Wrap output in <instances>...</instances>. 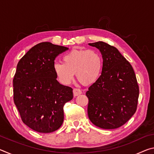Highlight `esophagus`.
Listing matches in <instances>:
<instances>
[{
	"instance_id": "1",
	"label": "esophagus",
	"mask_w": 154,
	"mask_h": 154,
	"mask_svg": "<svg viewBox=\"0 0 154 154\" xmlns=\"http://www.w3.org/2000/svg\"><path fill=\"white\" fill-rule=\"evenodd\" d=\"M82 90L78 89V88H74L73 89V95L75 96H79L80 94H82Z\"/></svg>"
}]
</instances>
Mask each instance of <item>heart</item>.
I'll list each match as a JSON object with an SVG mask.
<instances>
[{
    "instance_id": "obj_1",
    "label": "heart",
    "mask_w": 154,
    "mask_h": 154,
    "mask_svg": "<svg viewBox=\"0 0 154 154\" xmlns=\"http://www.w3.org/2000/svg\"><path fill=\"white\" fill-rule=\"evenodd\" d=\"M102 69L103 59L98 51L79 48L64 54L62 62H55L53 65L57 79L64 85L72 82L75 72L81 83L92 85L100 77Z\"/></svg>"
}]
</instances>
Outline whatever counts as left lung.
I'll return each mask as SVG.
<instances>
[{"mask_svg":"<svg viewBox=\"0 0 154 154\" xmlns=\"http://www.w3.org/2000/svg\"><path fill=\"white\" fill-rule=\"evenodd\" d=\"M89 45L100 50L103 62L101 75L86 92L88 117L100 128H118L137 111L139 88L136 75L115 47L103 41Z\"/></svg>","mask_w":154,"mask_h":154,"instance_id":"left-lung-1","label":"left lung"}]
</instances>
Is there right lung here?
Returning <instances> with one entry per match:
<instances>
[{"instance_id":"obj_1","label":"right lung","mask_w":154,"mask_h":154,"mask_svg":"<svg viewBox=\"0 0 154 154\" xmlns=\"http://www.w3.org/2000/svg\"><path fill=\"white\" fill-rule=\"evenodd\" d=\"M69 49L42 42L20 59L13 80L14 103L22 122L41 133L58 130L64 121L63 107L73 98L72 89L60 83L54 60Z\"/></svg>"}]
</instances>
